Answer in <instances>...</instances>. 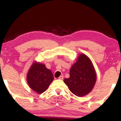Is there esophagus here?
Masks as SVG:
<instances>
[{
  "instance_id": "esophagus-1",
  "label": "esophagus",
  "mask_w": 121,
  "mask_h": 121,
  "mask_svg": "<svg viewBox=\"0 0 121 121\" xmlns=\"http://www.w3.org/2000/svg\"><path fill=\"white\" fill-rule=\"evenodd\" d=\"M58 79H60V80H63V76L60 75V77H59L58 78Z\"/></svg>"
}]
</instances>
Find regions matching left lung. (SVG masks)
Returning <instances> with one entry per match:
<instances>
[{
	"instance_id": "left-lung-1",
	"label": "left lung",
	"mask_w": 121,
	"mask_h": 121,
	"mask_svg": "<svg viewBox=\"0 0 121 121\" xmlns=\"http://www.w3.org/2000/svg\"><path fill=\"white\" fill-rule=\"evenodd\" d=\"M96 80V74L90 59L81 54L71 68L70 77L64 79V82L73 94L82 97L92 90Z\"/></svg>"
}]
</instances>
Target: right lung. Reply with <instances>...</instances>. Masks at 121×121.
I'll return each mask as SVG.
<instances>
[{"mask_svg": "<svg viewBox=\"0 0 121 121\" xmlns=\"http://www.w3.org/2000/svg\"><path fill=\"white\" fill-rule=\"evenodd\" d=\"M51 71L44 64L34 63L27 75V81L29 86L39 94H42L47 90L53 80Z\"/></svg>", "mask_w": 121, "mask_h": 121, "instance_id": "1", "label": "right lung"}]
</instances>
